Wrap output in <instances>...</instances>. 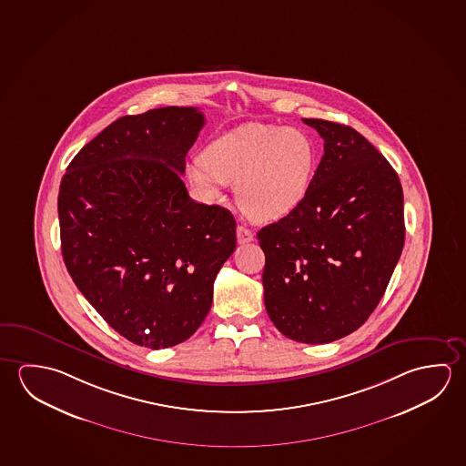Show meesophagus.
<instances>
[{
	"instance_id": "34e87169",
	"label": "esophagus",
	"mask_w": 466,
	"mask_h": 466,
	"mask_svg": "<svg viewBox=\"0 0 466 466\" xmlns=\"http://www.w3.org/2000/svg\"><path fill=\"white\" fill-rule=\"evenodd\" d=\"M252 230L248 229V228H245V226H238V228H237V242H238V244H248V242H252Z\"/></svg>"
}]
</instances>
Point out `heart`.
I'll use <instances>...</instances> for the list:
<instances>
[{"mask_svg": "<svg viewBox=\"0 0 466 466\" xmlns=\"http://www.w3.org/2000/svg\"><path fill=\"white\" fill-rule=\"evenodd\" d=\"M315 160V146L304 131L247 123L214 139L188 166V177L209 197L237 184L245 213L278 219L306 198Z\"/></svg>", "mask_w": 466, "mask_h": 466, "instance_id": "b5f03b06", "label": "heart"}]
</instances>
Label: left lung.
<instances>
[{"mask_svg": "<svg viewBox=\"0 0 466 466\" xmlns=\"http://www.w3.org/2000/svg\"><path fill=\"white\" fill-rule=\"evenodd\" d=\"M304 123L325 154L306 198L257 238L269 319L286 338L323 344L356 331L379 306L403 250V188L351 127Z\"/></svg>", "mask_w": 466, "mask_h": 466, "instance_id": "left-lung-1", "label": "left lung"}]
</instances>
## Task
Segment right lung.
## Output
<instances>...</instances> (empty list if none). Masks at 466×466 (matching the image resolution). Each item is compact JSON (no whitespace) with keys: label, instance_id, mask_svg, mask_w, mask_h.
<instances>
[{"label":"right lung","instance_id":"add662e5","mask_svg":"<svg viewBox=\"0 0 466 466\" xmlns=\"http://www.w3.org/2000/svg\"><path fill=\"white\" fill-rule=\"evenodd\" d=\"M203 125L195 107L122 116L75 156L60 185L69 275L115 331L151 350L198 329L236 250L229 209L193 201L182 180Z\"/></svg>","mask_w":466,"mask_h":466}]
</instances>
